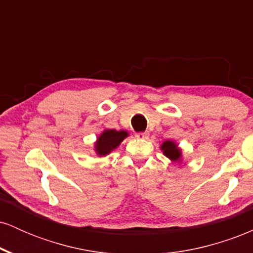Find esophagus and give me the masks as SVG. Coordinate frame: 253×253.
I'll return each mask as SVG.
<instances>
[{"instance_id":"34e87169","label":"esophagus","mask_w":253,"mask_h":253,"mask_svg":"<svg viewBox=\"0 0 253 253\" xmlns=\"http://www.w3.org/2000/svg\"><path fill=\"white\" fill-rule=\"evenodd\" d=\"M135 138H136V139H140V140H143V139H147V138H149V133H146V132L136 133Z\"/></svg>"}]
</instances>
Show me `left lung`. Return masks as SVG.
I'll list each match as a JSON object with an SVG mask.
<instances>
[{"label":"left lung","instance_id":"1","mask_svg":"<svg viewBox=\"0 0 253 253\" xmlns=\"http://www.w3.org/2000/svg\"><path fill=\"white\" fill-rule=\"evenodd\" d=\"M161 150L165 157L170 159L173 163H181L183 158L182 149L178 146V144L173 140H165L163 144L161 145Z\"/></svg>","mask_w":253,"mask_h":253}]
</instances>
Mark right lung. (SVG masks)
<instances>
[{"mask_svg":"<svg viewBox=\"0 0 253 253\" xmlns=\"http://www.w3.org/2000/svg\"><path fill=\"white\" fill-rule=\"evenodd\" d=\"M128 135V132L125 129H104L94 143L95 153L97 157L108 156L115 149H118L119 145L123 143L124 139H126Z\"/></svg>","mask_w":253,"mask_h":253,"instance_id":"obj_1","label":"right lung"}]
</instances>
